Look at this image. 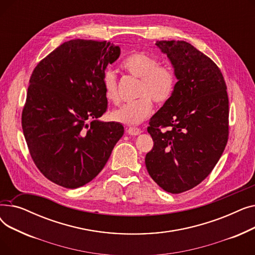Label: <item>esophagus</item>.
<instances>
[{
	"label": "esophagus",
	"mask_w": 255,
	"mask_h": 255,
	"mask_svg": "<svg viewBox=\"0 0 255 255\" xmlns=\"http://www.w3.org/2000/svg\"><path fill=\"white\" fill-rule=\"evenodd\" d=\"M128 133L130 135H138L141 133V130L136 127H129L128 128Z\"/></svg>",
	"instance_id": "34e87169"
}]
</instances>
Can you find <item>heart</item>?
<instances>
[{"label": "heart", "mask_w": 255, "mask_h": 255, "mask_svg": "<svg viewBox=\"0 0 255 255\" xmlns=\"http://www.w3.org/2000/svg\"><path fill=\"white\" fill-rule=\"evenodd\" d=\"M122 68L133 77L139 78L138 98L114 111L112 118L125 125H138L152 114L153 101L157 105H164L171 99L177 87V73L171 65L160 64L157 58L141 51L130 53L123 61ZM102 86L105 99L118 103V79L113 70L104 71Z\"/></svg>", "instance_id": "1"}]
</instances>
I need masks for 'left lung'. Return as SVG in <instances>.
Returning <instances> with one entry per match:
<instances>
[{"label":"left lung","instance_id":"left-lung-1","mask_svg":"<svg viewBox=\"0 0 255 255\" xmlns=\"http://www.w3.org/2000/svg\"><path fill=\"white\" fill-rule=\"evenodd\" d=\"M176 70L171 99L150 120L154 145L145 155L151 178L170 193L202 183L220 159L229 140V96L219 67L186 41L161 40Z\"/></svg>","mask_w":255,"mask_h":255}]
</instances>
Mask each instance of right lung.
I'll list each match as a JSON object with an SVG mask.
<instances>
[{"label":"right lung","mask_w":255,"mask_h":255,"mask_svg":"<svg viewBox=\"0 0 255 255\" xmlns=\"http://www.w3.org/2000/svg\"><path fill=\"white\" fill-rule=\"evenodd\" d=\"M120 52L114 43L73 39L34 68L21 126L35 165L52 183L74 189L91 182L122 137V124L97 121L107 111L102 76Z\"/></svg>","instance_id":"obj_1"}]
</instances>
